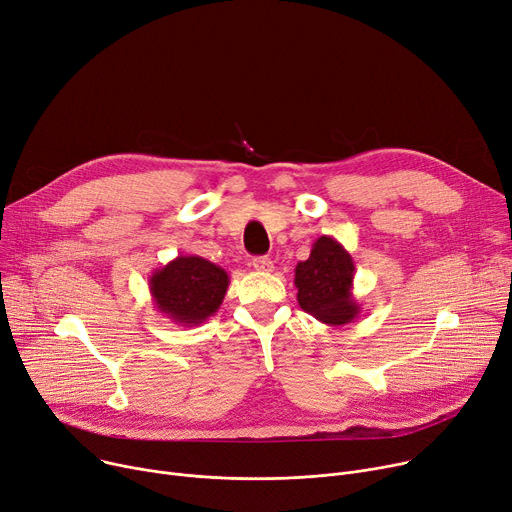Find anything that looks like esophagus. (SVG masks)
<instances>
[{"label": "esophagus", "instance_id": "obj_1", "mask_svg": "<svg viewBox=\"0 0 512 512\" xmlns=\"http://www.w3.org/2000/svg\"><path fill=\"white\" fill-rule=\"evenodd\" d=\"M252 268L258 270V273H270V270H273V260L266 256H258L252 260Z\"/></svg>", "mask_w": 512, "mask_h": 512}]
</instances>
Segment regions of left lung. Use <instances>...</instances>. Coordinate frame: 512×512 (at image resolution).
Returning <instances> with one entry per match:
<instances>
[{"label":"left lung","instance_id":"8db88e82","mask_svg":"<svg viewBox=\"0 0 512 512\" xmlns=\"http://www.w3.org/2000/svg\"><path fill=\"white\" fill-rule=\"evenodd\" d=\"M355 264L335 237H318L310 258L295 266L297 304L328 326H345L362 314L353 295Z\"/></svg>","mask_w":512,"mask_h":512}]
</instances>
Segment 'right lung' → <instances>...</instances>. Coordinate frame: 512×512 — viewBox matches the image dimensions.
Returning a JSON list of instances; mask_svg holds the SVG:
<instances>
[{
  "instance_id": "right-lung-1",
  "label": "right lung",
  "mask_w": 512,
  "mask_h": 512,
  "mask_svg": "<svg viewBox=\"0 0 512 512\" xmlns=\"http://www.w3.org/2000/svg\"><path fill=\"white\" fill-rule=\"evenodd\" d=\"M227 287V270L196 254H179L148 277L155 308L179 326H198L215 316Z\"/></svg>"
}]
</instances>
